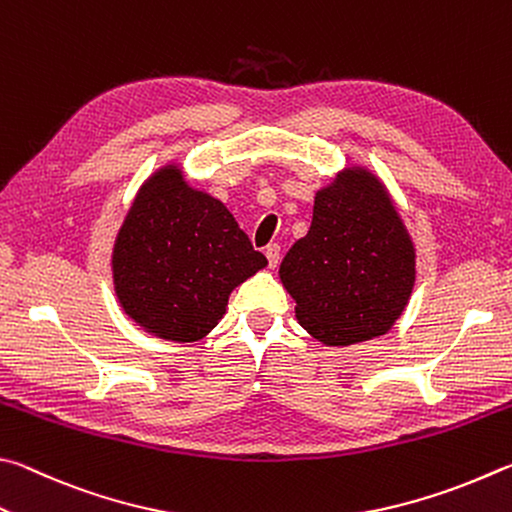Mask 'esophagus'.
Wrapping results in <instances>:
<instances>
[{
	"label": "esophagus",
	"mask_w": 512,
	"mask_h": 512,
	"mask_svg": "<svg viewBox=\"0 0 512 512\" xmlns=\"http://www.w3.org/2000/svg\"><path fill=\"white\" fill-rule=\"evenodd\" d=\"M265 256H267V263H270V267L274 270V267L279 265V258H281V245H276V242H272V245H267Z\"/></svg>",
	"instance_id": "esophagus-1"
}]
</instances>
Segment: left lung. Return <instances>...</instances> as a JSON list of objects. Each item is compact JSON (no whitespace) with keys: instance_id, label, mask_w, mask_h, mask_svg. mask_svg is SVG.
<instances>
[{"instance_id":"1","label":"left lung","mask_w":512,"mask_h":512,"mask_svg":"<svg viewBox=\"0 0 512 512\" xmlns=\"http://www.w3.org/2000/svg\"><path fill=\"white\" fill-rule=\"evenodd\" d=\"M297 319L328 346L384 335L411 297L416 254L391 197L366 170H348L315 197L306 238L281 263Z\"/></svg>"}]
</instances>
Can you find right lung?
<instances>
[{
  "mask_svg": "<svg viewBox=\"0 0 512 512\" xmlns=\"http://www.w3.org/2000/svg\"><path fill=\"white\" fill-rule=\"evenodd\" d=\"M265 265L227 206L188 188L175 166L141 188L112 256L125 315L170 342L211 333L231 290Z\"/></svg>",
  "mask_w": 512,
  "mask_h": 512,
  "instance_id": "right-lung-1",
  "label": "right lung"
}]
</instances>
